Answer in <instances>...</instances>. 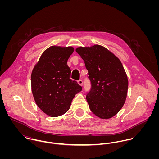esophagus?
I'll list each match as a JSON object with an SVG mask.
<instances>
[{
	"mask_svg": "<svg viewBox=\"0 0 159 159\" xmlns=\"http://www.w3.org/2000/svg\"><path fill=\"white\" fill-rule=\"evenodd\" d=\"M78 83L80 85V86H83V81L81 80H80L78 81Z\"/></svg>",
	"mask_w": 159,
	"mask_h": 159,
	"instance_id": "34e87169",
	"label": "esophagus"
}]
</instances>
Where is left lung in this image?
<instances>
[{"instance_id": "left-lung-1", "label": "left lung", "mask_w": 159, "mask_h": 159, "mask_svg": "<svg viewBox=\"0 0 159 159\" xmlns=\"http://www.w3.org/2000/svg\"><path fill=\"white\" fill-rule=\"evenodd\" d=\"M84 61L91 81L86 100L91 111L109 119L122 108L127 94L128 79L120 60L102 46L79 47L76 49Z\"/></svg>"}]
</instances>
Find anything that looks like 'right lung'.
I'll list each match as a JSON object with an SVG mask.
<instances>
[{
	"mask_svg": "<svg viewBox=\"0 0 159 159\" xmlns=\"http://www.w3.org/2000/svg\"><path fill=\"white\" fill-rule=\"evenodd\" d=\"M72 47L52 46L43 52L31 74L32 92L37 106L51 117L66 113L75 95L82 90L70 79L67 61Z\"/></svg>",
	"mask_w": 159,
	"mask_h": 159,
	"instance_id": "obj_1",
	"label": "right lung"
}]
</instances>
